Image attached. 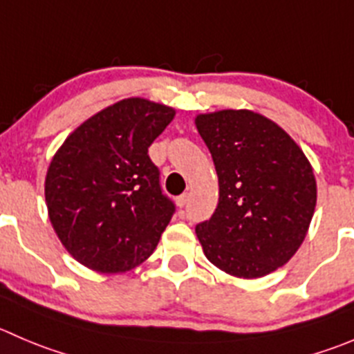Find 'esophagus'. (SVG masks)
Masks as SVG:
<instances>
[{
    "instance_id": "obj_1",
    "label": "esophagus",
    "mask_w": 354,
    "mask_h": 354,
    "mask_svg": "<svg viewBox=\"0 0 354 354\" xmlns=\"http://www.w3.org/2000/svg\"><path fill=\"white\" fill-rule=\"evenodd\" d=\"M175 203H177V207H179V208L186 207V203H187V194H180V196L175 198Z\"/></svg>"
}]
</instances>
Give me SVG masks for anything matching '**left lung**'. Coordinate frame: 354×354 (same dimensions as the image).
<instances>
[{"label": "left lung", "instance_id": "8db88e82", "mask_svg": "<svg viewBox=\"0 0 354 354\" xmlns=\"http://www.w3.org/2000/svg\"><path fill=\"white\" fill-rule=\"evenodd\" d=\"M196 129L218 177V203L196 236L208 261L238 278L287 264L304 241L316 180L301 147L274 121L248 109L198 114Z\"/></svg>", "mask_w": 354, "mask_h": 354}]
</instances>
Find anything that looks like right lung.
Returning <instances> with one entry per match:
<instances>
[{
  "instance_id": "right-lung-1",
  "label": "right lung",
  "mask_w": 354,
  "mask_h": 354,
  "mask_svg": "<svg viewBox=\"0 0 354 354\" xmlns=\"http://www.w3.org/2000/svg\"><path fill=\"white\" fill-rule=\"evenodd\" d=\"M175 111L123 99L80 124L45 179L48 217L66 250L99 272H124L154 252L175 205L147 149Z\"/></svg>"
}]
</instances>
